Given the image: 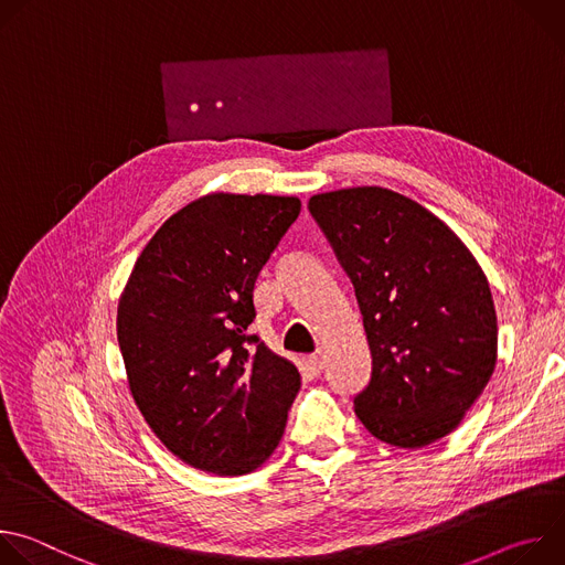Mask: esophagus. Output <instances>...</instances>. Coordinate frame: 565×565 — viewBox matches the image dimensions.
<instances>
[{
	"mask_svg": "<svg viewBox=\"0 0 565 565\" xmlns=\"http://www.w3.org/2000/svg\"><path fill=\"white\" fill-rule=\"evenodd\" d=\"M306 364H308V369H310L312 373H319L321 369H324V360H321V353L308 355V358H306Z\"/></svg>",
	"mask_w": 565,
	"mask_h": 565,
	"instance_id": "34e87169",
	"label": "esophagus"
}]
</instances>
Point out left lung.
Segmentation results:
<instances>
[{
  "instance_id": "1",
  "label": "left lung",
  "mask_w": 565,
  "mask_h": 565,
  "mask_svg": "<svg viewBox=\"0 0 565 565\" xmlns=\"http://www.w3.org/2000/svg\"><path fill=\"white\" fill-rule=\"evenodd\" d=\"M308 210L351 277L364 319L373 362L355 416L393 447L445 438L497 366L486 273L447 223L386 188L315 194Z\"/></svg>"
}]
</instances>
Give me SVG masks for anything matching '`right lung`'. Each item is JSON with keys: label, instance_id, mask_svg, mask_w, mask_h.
<instances>
[{"label": "right lung", "instance_id": "right-lung-1", "mask_svg": "<svg viewBox=\"0 0 565 565\" xmlns=\"http://www.w3.org/2000/svg\"><path fill=\"white\" fill-rule=\"evenodd\" d=\"M299 210L297 196L205 194L158 227L120 295L116 331L136 407L201 471L250 473L284 436L301 377L248 327L255 281Z\"/></svg>", "mask_w": 565, "mask_h": 565}]
</instances>
